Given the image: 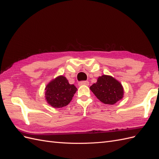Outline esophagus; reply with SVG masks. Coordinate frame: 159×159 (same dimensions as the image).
Here are the masks:
<instances>
[{
	"instance_id": "obj_1",
	"label": "esophagus",
	"mask_w": 159,
	"mask_h": 159,
	"mask_svg": "<svg viewBox=\"0 0 159 159\" xmlns=\"http://www.w3.org/2000/svg\"><path fill=\"white\" fill-rule=\"evenodd\" d=\"M79 86H89V82L88 81H81V82H79Z\"/></svg>"
}]
</instances>
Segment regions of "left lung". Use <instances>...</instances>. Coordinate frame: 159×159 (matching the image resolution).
<instances>
[{
    "mask_svg": "<svg viewBox=\"0 0 159 159\" xmlns=\"http://www.w3.org/2000/svg\"><path fill=\"white\" fill-rule=\"evenodd\" d=\"M90 89L105 104L114 105L122 99L124 95L122 84L113 77L106 75L98 77L97 83L93 84Z\"/></svg>",
    "mask_w": 159,
    "mask_h": 159,
    "instance_id": "8db88e82",
    "label": "left lung"
}]
</instances>
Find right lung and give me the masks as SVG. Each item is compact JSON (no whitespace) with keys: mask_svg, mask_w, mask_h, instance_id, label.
Returning a JSON list of instances; mask_svg holds the SVG:
<instances>
[{"mask_svg":"<svg viewBox=\"0 0 159 159\" xmlns=\"http://www.w3.org/2000/svg\"><path fill=\"white\" fill-rule=\"evenodd\" d=\"M77 90L73 84H69L65 77L58 76L45 87V99L52 107L61 108L70 103Z\"/></svg>","mask_w":159,"mask_h":159,"instance_id":"right-lung-1","label":"right lung"}]
</instances>
